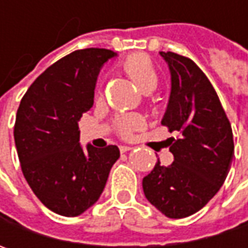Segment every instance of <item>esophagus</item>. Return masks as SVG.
I'll return each mask as SVG.
<instances>
[{"label":"esophagus","mask_w":248,"mask_h":248,"mask_svg":"<svg viewBox=\"0 0 248 248\" xmlns=\"http://www.w3.org/2000/svg\"><path fill=\"white\" fill-rule=\"evenodd\" d=\"M131 146H125V145H121V146H120V152H121V153H125V152H129V150H131Z\"/></svg>","instance_id":"1"}]
</instances>
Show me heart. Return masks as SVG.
<instances>
[{
    "mask_svg": "<svg viewBox=\"0 0 248 248\" xmlns=\"http://www.w3.org/2000/svg\"><path fill=\"white\" fill-rule=\"evenodd\" d=\"M124 73L138 85L143 92H152L157 87L158 76L153 62L145 53H134L121 64ZM145 124L143 119L138 114H128L119 119V129L121 135L128 137L132 131L140 128Z\"/></svg>",
    "mask_w": 248,
    "mask_h": 248,
    "instance_id": "b5f03b06",
    "label": "heart"
}]
</instances>
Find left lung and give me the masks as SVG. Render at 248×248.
<instances>
[{
    "label": "left lung",
    "instance_id": "8db88e82",
    "mask_svg": "<svg viewBox=\"0 0 248 248\" xmlns=\"http://www.w3.org/2000/svg\"><path fill=\"white\" fill-rule=\"evenodd\" d=\"M171 74V92L161 124L179 138L171 140L174 161L157 160L143 178L149 203L168 218L202 210L226 179L234 155L231 123L211 82L189 58L160 52Z\"/></svg>",
    "mask_w": 248,
    "mask_h": 248
}]
</instances>
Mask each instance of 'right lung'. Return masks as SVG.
I'll list each match as a JSON object with an SVG mask.
<instances>
[{"instance_id": "right-lung-1", "label": "right lung", "mask_w": 248, "mask_h": 248, "mask_svg": "<svg viewBox=\"0 0 248 248\" xmlns=\"http://www.w3.org/2000/svg\"><path fill=\"white\" fill-rule=\"evenodd\" d=\"M114 56L103 48L66 55L37 77L16 113L15 145L24 178L40 202L63 217H77L98 202L120 157L116 145L82 149L78 129L93 105L100 69Z\"/></svg>"}]
</instances>
